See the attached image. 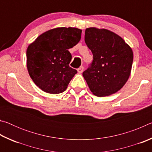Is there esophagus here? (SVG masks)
<instances>
[{
	"mask_svg": "<svg viewBox=\"0 0 152 152\" xmlns=\"http://www.w3.org/2000/svg\"><path fill=\"white\" fill-rule=\"evenodd\" d=\"M84 69V66H80L79 68L77 69V70H78V73H80V74H81V73L83 72Z\"/></svg>",
	"mask_w": 152,
	"mask_h": 152,
	"instance_id": "34e87169",
	"label": "esophagus"
}]
</instances>
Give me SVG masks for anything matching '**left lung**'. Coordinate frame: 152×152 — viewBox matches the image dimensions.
<instances>
[{
	"label": "left lung",
	"mask_w": 152,
	"mask_h": 152,
	"mask_svg": "<svg viewBox=\"0 0 152 152\" xmlns=\"http://www.w3.org/2000/svg\"><path fill=\"white\" fill-rule=\"evenodd\" d=\"M84 40L93 55L91 65L82 73L90 90L97 96L115 93L130 76L132 48L120 36L104 29L88 28Z\"/></svg>",
	"instance_id": "obj_1"
}]
</instances>
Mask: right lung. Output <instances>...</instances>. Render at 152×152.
<instances>
[{
    "label": "right lung",
    "mask_w": 152,
    "mask_h": 152,
    "mask_svg": "<svg viewBox=\"0 0 152 152\" xmlns=\"http://www.w3.org/2000/svg\"><path fill=\"white\" fill-rule=\"evenodd\" d=\"M82 30L59 27L42 33L27 50V67L39 88L50 94L66 91L77 70L69 66L72 55L68 50L81 39Z\"/></svg>",
    "instance_id": "obj_1"
}]
</instances>
